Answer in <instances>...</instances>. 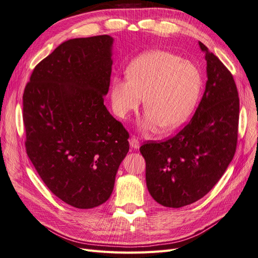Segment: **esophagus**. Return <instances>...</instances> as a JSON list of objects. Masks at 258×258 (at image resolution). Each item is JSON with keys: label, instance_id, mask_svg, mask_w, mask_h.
<instances>
[{"label": "esophagus", "instance_id": "esophagus-1", "mask_svg": "<svg viewBox=\"0 0 258 258\" xmlns=\"http://www.w3.org/2000/svg\"><path fill=\"white\" fill-rule=\"evenodd\" d=\"M129 144H130V147L134 148V150H137V148L140 147V142H139V140L136 137H131L130 138Z\"/></svg>", "mask_w": 258, "mask_h": 258}]
</instances>
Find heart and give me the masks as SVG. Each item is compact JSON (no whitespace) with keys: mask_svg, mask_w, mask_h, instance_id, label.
I'll list each match as a JSON object with an SVG mask.
<instances>
[{"mask_svg":"<svg viewBox=\"0 0 258 258\" xmlns=\"http://www.w3.org/2000/svg\"><path fill=\"white\" fill-rule=\"evenodd\" d=\"M201 76L191 62L165 50L140 54L127 68V77L115 76L111 86L114 113L126 117L141 103L144 130H170L183 123L196 104Z\"/></svg>","mask_w":258,"mask_h":258,"instance_id":"heart-1","label":"heart"}]
</instances>
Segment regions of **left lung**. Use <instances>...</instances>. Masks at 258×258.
Masks as SVG:
<instances>
[{"instance_id":"1","label":"left lung","mask_w":258,"mask_h":258,"mask_svg":"<svg viewBox=\"0 0 258 258\" xmlns=\"http://www.w3.org/2000/svg\"><path fill=\"white\" fill-rule=\"evenodd\" d=\"M206 52V90L190 121L166 141L140 147L146 162V185L163 207L194 204L213 188L236 153L239 97L235 81L222 61Z\"/></svg>"}]
</instances>
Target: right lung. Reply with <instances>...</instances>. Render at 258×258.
<instances>
[{
	"label": "right lung",
	"instance_id": "right-lung-1",
	"mask_svg": "<svg viewBox=\"0 0 258 258\" xmlns=\"http://www.w3.org/2000/svg\"><path fill=\"white\" fill-rule=\"evenodd\" d=\"M113 37L73 38L38 63L23 92L26 151L49 190L77 209L110 198L129 134L104 105Z\"/></svg>",
	"mask_w": 258,
	"mask_h": 258
}]
</instances>
